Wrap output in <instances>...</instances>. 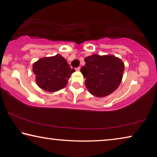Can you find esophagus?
<instances>
[{
  "mask_svg": "<svg viewBox=\"0 0 157 157\" xmlns=\"http://www.w3.org/2000/svg\"><path fill=\"white\" fill-rule=\"evenodd\" d=\"M75 70L76 71H79V70H80V67H78V68H76V69H75Z\"/></svg>",
  "mask_w": 157,
  "mask_h": 157,
  "instance_id": "34e87169",
  "label": "esophagus"
}]
</instances>
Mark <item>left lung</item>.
Returning <instances> with one entry per match:
<instances>
[{
	"label": "left lung",
	"mask_w": 157,
	"mask_h": 157,
	"mask_svg": "<svg viewBox=\"0 0 157 157\" xmlns=\"http://www.w3.org/2000/svg\"><path fill=\"white\" fill-rule=\"evenodd\" d=\"M81 72L86 79L85 85L90 94L98 98L113 93L120 84L124 64L113 56L93 55L85 58Z\"/></svg>",
	"instance_id": "left-lung-1"
}]
</instances>
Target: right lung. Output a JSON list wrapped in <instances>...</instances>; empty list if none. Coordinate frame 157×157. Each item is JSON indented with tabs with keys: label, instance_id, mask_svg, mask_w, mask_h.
<instances>
[{
	"label": "right lung",
	"instance_id": "right-lung-1",
	"mask_svg": "<svg viewBox=\"0 0 157 157\" xmlns=\"http://www.w3.org/2000/svg\"><path fill=\"white\" fill-rule=\"evenodd\" d=\"M38 86L48 92H55L66 86L75 69L70 67L62 56L40 59L33 64Z\"/></svg>",
	"mask_w": 157,
	"mask_h": 157
}]
</instances>
